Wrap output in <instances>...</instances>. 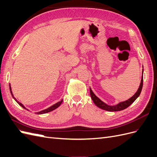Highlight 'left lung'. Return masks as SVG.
<instances>
[{"instance_id": "1", "label": "left lung", "mask_w": 157, "mask_h": 157, "mask_svg": "<svg viewBox=\"0 0 157 157\" xmlns=\"http://www.w3.org/2000/svg\"><path fill=\"white\" fill-rule=\"evenodd\" d=\"M143 68H144V67H143ZM143 81H144V69H143V72H142L141 80V82L140 84L139 88L137 90V92L135 93V94L132 97H131L130 99H127V100H126V101L118 103L115 105H109L105 103H104L103 101H101L100 99L98 98L96 95L94 94L92 89L90 87V96H91V98H92V101L94 103L95 105H96L97 107H98L99 108L103 109V110H105L107 111H111V112L122 111V110H124V109L129 107L131 104L134 103L136 99L140 96V95L141 92V90H142V87H143Z\"/></svg>"}]
</instances>
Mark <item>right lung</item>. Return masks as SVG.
<instances>
[{
  "mask_svg": "<svg viewBox=\"0 0 157 157\" xmlns=\"http://www.w3.org/2000/svg\"><path fill=\"white\" fill-rule=\"evenodd\" d=\"M9 86H10V93H11V94H12V98L14 99V100H15L19 105H20L21 107H22L23 108H24L25 109H27V111H29L27 109H26L25 107H24V105H23V104L21 103H20V102H19L17 99L14 98V96H13V94H12V88H11V86H10V85H9ZM62 102H63V99L62 100H61L60 101H59V102H58V103H55L54 105H52V106H50V107H48V108H47V109H44V110H42V111H39V112H37V113H36L37 115H42V114H44V113H49V112H50V111H54V109H57L58 108L59 106H60V105L61 103H62Z\"/></svg>",
  "mask_w": 157,
  "mask_h": 157,
  "instance_id": "add662e5",
  "label": "right lung"
}]
</instances>
